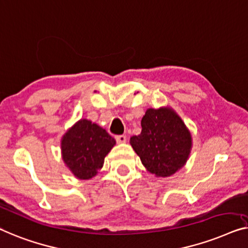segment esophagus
<instances>
[{
  "mask_svg": "<svg viewBox=\"0 0 248 248\" xmlns=\"http://www.w3.org/2000/svg\"><path fill=\"white\" fill-rule=\"evenodd\" d=\"M117 141L119 142V144H124L125 141H127V137H125L124 135H120V136H117L116 137Z\"/></svg>",
  "mask_w": 248,
  "mask_h": 248,
  "instance_id": "esophagus-1",
  "label": "esophagus"
}]
</instances>
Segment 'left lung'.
Here are the masks:
<instances>
[{
  "mask_svg": "<svg viewBox=\"0 0 248 248\" xmlns=\"http://www.w3.org/2000/svg\"><path fill=\"white\" fill-rule=\"evenodd\" d=\"M130 145L149 173L169 177L186 165L192 149V135L170 107L147 109L141 132L132 136Z\"/></svg>",
  "mask_w": 248,
  "mask_h": 248,
  "instance_id": "8db88e82",
  "label": "left lung"
}]
</instances>
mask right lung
<instances>
[{
  "label": "right lung",
  "mask_w": 248,
  "mask_h": 248,
  "mask_svg": "<svg viewBox=\"0 0 248 248\" xmlns=\"http://www.w3.org/2000/svg\"><path fill=\"white\" fill-rule=\"evenodd\" d=\"M116 139L106 129L88 119H79L61 140L62 158L78 180H90L102 169Z\"/></svg>",
  "instance_id": "right-lung-1"
}]
</instances>
